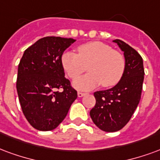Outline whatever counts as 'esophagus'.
<instances>
[{
  "label": "esophagus",
  "mask_w": 160,
  "mask_h": 160,
  "mask_svg": "<svg viewBox=\"0 0 160 160\" xmlns=\"http://www.w3.org/2000/svg\"><path fill=\"white\" fill-rule=\"evenodd\" d=\"M77 94H78V97H79V98H82V97H84V96L86 95V93H83V92H78Z\"/></svg>",
  "instance_id": "obj_1"
}]
</instances>
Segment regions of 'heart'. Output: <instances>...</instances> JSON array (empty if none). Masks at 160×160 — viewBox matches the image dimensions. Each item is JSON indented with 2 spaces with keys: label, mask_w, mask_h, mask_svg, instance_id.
<instances>
[{
  "label": "heart",
  "mask_w": 160,
  "mask_h": 160,
  "mask_svg": "<svg viewBox=\"0 0 160 160\" xmlns=\"http://www.w3.org/2000/svg\"><path fill=\"white\" fill-rule=\"evenodd\" d=\"M79 54L66 51L61 57V64L71 79H76L86 70L89 74L73 82V86L80 91H89L97 86H115L122 78L125 62L122 54L113 50L107 44L92 41L78 47Z\"/></svg>",
  "instance_id": "1"
}]
</instances>
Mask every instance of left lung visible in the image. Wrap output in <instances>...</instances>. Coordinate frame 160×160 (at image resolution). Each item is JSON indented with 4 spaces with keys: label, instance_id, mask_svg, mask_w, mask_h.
I'll return each mask as SVG.
<instances>
[{
    "label": "left lung",
    "instance_id": "obj_1",
    "mask_svg": "<svg viewBox=\"0 0 160 160\" xmlns=\"http://www.w3.org/2000/svg\"><path fill=\"white\" fill-rule=\"evenodd\" d=\"M113 42L124 52V74L113 87L94 92L96 105L90 111L94 124L107 132L119 131L129 122L140 102L144 80L143 61L140 54L120 40Z\"/></svg>",
    "mask_w": 160,
    "mask_h": 160
}]
</instances>
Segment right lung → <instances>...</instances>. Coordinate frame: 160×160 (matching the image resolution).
I'll return each mask as SVG.
<instances>
[{
	"label": "right lung",
	"mask_w": 160,
	"mask_h": 160,
	"mask_svg": "<svg viewBox=\"0 0 160 160\" xmlns=\"http://www.w3.org/2000/svg\"><path fill=\"white\" fill-rule=\"evenodd\" d=\"M72 38L47 36L27 48L18 68L17 92L24 116L36 130L58 126L77 98L64 77L61 57L74 43ZM62 88L64 91L56 90Z\"/></svg>",
	"instance_id": "1"
}]
</instances>
